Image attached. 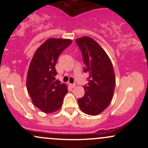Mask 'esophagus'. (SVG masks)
Instances as JSON below:
<instances>
[{
	"label": "esophagus",
	"mask_w": 148,
	"mask_h": 148,
	"mask_svg": "<svg viewBox=\"0 0 148 148\" xmlns=\"http://www.w3.org/2000/svg\"><path fill=\"white\" fill-rule=\"evenodd\" d=\"M76 84H70V86H71V87H72V88H75V87H76Z\"/></svg>",
	"instance_id": "obj_1"
}]
</instances>
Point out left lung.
Instances as JSON below:
<instances>
[{"mask_svg":"<svg viewBox=\"0 0 148 148\" xmlns=\"http://www.w3.org/2000/svg\"><path fill=\"white\" fill-rule=\"evenodd\" d=\"M81 52L88 73V86L85 95L78 99L84 113L90 115L100 114L108 106L113 99L115 76L113 64L102 47L91 37L84 36L76 39Z\"/></svg>","mask_w":148,"mask_h":148,"instance_id":"obj_1","label":"left lung"}]
</instances>
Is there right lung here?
<instances>
[{"label": "right lung", "mask_w": 148, "mask_h": 148, "mask_svg": "<svg viewBox=\"0 0 148 148\" xmlns=\"http://www.w3.org/2000/svg\"><path fill=\"white\" fill-rule=\"evenodd\" d=\"M69 39L49 38L34 53L28 68L26 87L33 104L44 113L58 111L68 92L67 85L56 80L59 55L72 43Z\"/></svg>", "instance_id": "right-lung-1"}]
</instances>
